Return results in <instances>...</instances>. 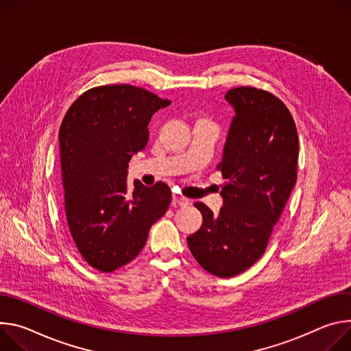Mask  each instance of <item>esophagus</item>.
<instances>
[{
	"label": "esophagus",
	"mask_w": 351,
	"mask_h": 351,
	"mask_svg": "<svg viewBox=\"0 0 351 351\" xmlns=\"http://www.w3.org/2000/svg\"><path fill=\"white\" fill-rule=\"evenodd\" d=\"M173 204L178 205V206H184V205H188V199L181 197V195H177V193H174V195H173Z\"/></svg>",
	"instance_id": "obj_1"
}]
</instances>
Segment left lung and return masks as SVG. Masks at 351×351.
I'll return each instance as SVG.
<instances>
[{
	"label": "left lung",
	"instance_id": "obj_1",
	"mask_svg": "<svg viewBox=\"0 0 351 351\" xmlns=\"http://www.w3.org/2000/svg\"><path fill=\"white\" fill-rule=\"evenodd\" d=\"M232 117L217 169L226 180L217 215L202 202L201 228L186 239L209 274H243L265 252L297 180L298 135L285 103L266 90L240 86L226 93Z\"/></svg>",
	"mask_w": 351,
	"mask_h": 351
}]
</instances>
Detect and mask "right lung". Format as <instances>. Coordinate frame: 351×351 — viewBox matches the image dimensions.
Here are the masks:
<instances>
[{"label": "right lung", "instance_id": "1", "mask_svg": "<svg viewBox=\"0 0 351 351\" xmlns=\"http://www.w3.org/2000/svg\"><path fill=\"white\" fill-rule=\"evenodd\" d=\"M171 101L131 85L86 90L60 128L65 216L82 258L112 271L138 256L152 224L169 209L165 182L127 184L128 163L147 145L152 115Z\"/></svg>", "mask_w": 351, "mask_h": 351}]
</instances>
